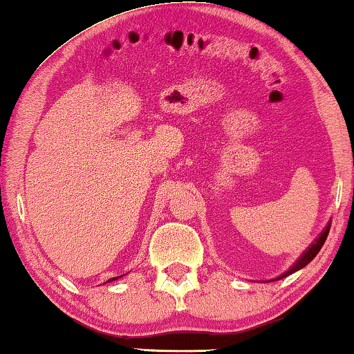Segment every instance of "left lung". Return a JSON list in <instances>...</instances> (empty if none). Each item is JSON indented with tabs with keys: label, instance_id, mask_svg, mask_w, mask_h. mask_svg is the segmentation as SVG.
Masks as SVG:
<instances>
[{
	"label": "left lung",
	"instance_id": "1",
	"mask_svg": "<svg viewBox=\"0 0 354 354\" xmlns=\"http://www.w3.org/2000/svg\"><path fill=\"white\" fill-rule=\"evenodd\" d=\"M329 226H331V225H328V226L325 227V231H323L322 234L319 236V239H317L315 243L310 245L306 253H304L301 257H299V261L295 263V266H293L292 268H289V270H287L284 274H281V277L277 278V279L284 278V277H287V274H292L293 272H297V270H299V268H303L304 266H308V263L314 259V257L317 256V253H319V251H320V248L323 247V243H325V241H326L328 232H329Z\"/></svg>",
	"mask_w": 354,
	"mask_h": 354
}]
</instances>
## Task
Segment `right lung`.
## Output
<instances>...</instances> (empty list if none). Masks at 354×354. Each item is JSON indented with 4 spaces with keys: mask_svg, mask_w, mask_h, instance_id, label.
I'll use <instances>...</instances> for the list:
<instances>
[{
    "mask_svg": "<svg viewBox=\"0 0 354 354\" xmlns=\"http://www.w3.org/2000/svg\"><path fill=\"white\" fill-rule=\"evenodd\" d=\"M112 279H117V278H112ZM109 281H111V279H109Z\"/></svg>",
    "mask_w": 354,
    "mask_h": 354,
    "instance_id": "right-lung-1",
    "label": "right lung"
}]
</instances>
